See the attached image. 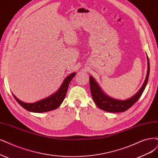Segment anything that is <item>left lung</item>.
<instances>
[{
  "label": "left lung",
  "mask_w": 158,
  "mask_h": 158,
  "mask_svg": "<svg viewBox=\"0 0 158 158\" xmlns=\"http://www.w3.org/2000/svg\"><path fill=\"white\" fill-rule=\"evenodd\" d=\"M148 60V70L147 77L144 80V82L140 90L137 92L136 94L134 95L130 99H127L126 100H115L112 98H110L106 95L102 90L100 86L98 85L96 81L93 79L92 76H90V89L92 97L96 106L105 111L109 113H120L126 111L129 108H130L133 104H135L137 101L139 100V98L141 96L143 91L145 89V87L147 86L149 73H150V62L148 57L147 56Z\"/></svg>",
  "instance_id": "left-lung-1"
}]
</instances>
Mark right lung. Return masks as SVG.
Returning a JSON list of instances; mask_svg holds the SVG:
<instances>
[{
    "label": "right lung",
    "instance_id": "right-lung-1",
    "mask_svg": "<svg viewBox=\"0 0 158 158\" xmlns=\"http://www.w3.org/2000/svg\"><path fill=\"white\" fill-rule=\"evenodd\" d=\"M75 75V73H73L68 76L64 79L59 89L54 94L36 103H27L23 102L18 100L14 94L13 96L17 103L23 108L28 110V111L34 113H44L50 111V110L57 109L60 106L66 95V92L70 81H72Z\"/></svg>",
    "mask_w": 158,
    "mask_h": 158
}]
</instances>
